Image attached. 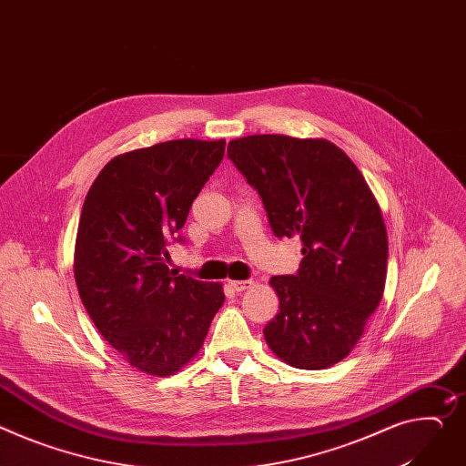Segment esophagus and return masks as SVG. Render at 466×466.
Segmentation results:
<instances>
[{
  "label": "esophagus",
  "instance_id": "obj_1",
  "mask_svg": "<svg viewBox=\"0 0 466 466\" xmlns=\"http://www.w3.org/2000/svg\"><path fill=\"white\" fill-rule=\"evenodd\" d=\"M229 285H231V289H233V291L242 293V291H246V289L252 288L254 281H252V279H231V281H229Z\"/></svg>",
  "mask_w": 466,
  "mask_h": 466
}]
</instances>
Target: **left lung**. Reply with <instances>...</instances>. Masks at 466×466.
Wrapping results in <instances>:
<instances>
[{
  "mask_svg": "<svg viewBox=\"0 0 466 466\" xmlns=\"http://www.w3.org/2000/svg\"><path fill=\"white\" fill-rule=\"evenodd\" d=\"M228 157L263 199L276 237H300L297 274L272 276L279 313L270 350L293 368L327 370L354 349L386 281L388 235L364 175L332 141L254 134Z\"/></svg>",
  "mask_w": 466,
  "mask_h": 466,
  "instance_id": "8db88e82",
  "label": "left lung"
}]
</instances>
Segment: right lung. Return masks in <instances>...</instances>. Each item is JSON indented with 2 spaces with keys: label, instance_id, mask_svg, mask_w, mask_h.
<instances>
[{
  "label": "right lung",
  "instance_id": "add662e5",
  "mask_svg": "<svg viewBox=\"0 0 466 466\" xmlns=\"http://www.w3.org/2000/svg\"><path fill=\"white\" fill-rule=\"evenodd\" d=\"M226 139H171L117 155L91 185L78 224L75 278L95 327L141 373L167 377L203 347L222 283L177 276L192 201L224 158Z\"/></svg>",
  "mask_w": 466,
  "mask_h": 466
}]
</instances>
